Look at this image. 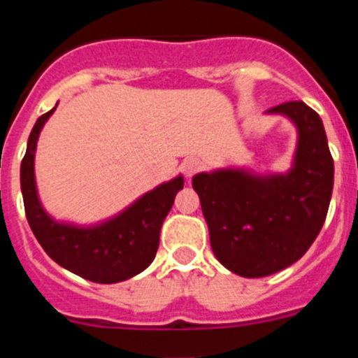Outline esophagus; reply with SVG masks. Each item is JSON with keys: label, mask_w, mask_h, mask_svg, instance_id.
Listing matches in <instances>:
<instances>
[{"label": "esophagus", "mask_w": 358, "mask_h": 358, "mask_svg": "<svg viewBox=\"0 0 358 358\" xmlns=\"http://www.w3.org/2000/svg\"><path fill=\"white\" fill-rule=\"evenodd\" d=\"M181 170L186 177H192L195 172H199V170H201V161L195 159V157H188V159L182 161Z\"/></svg>", "instance_id": "obj_1"}]
</instances>
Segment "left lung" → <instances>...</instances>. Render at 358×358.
Masks as SVG:
<instances>
[{
    "label": "left lung",
    "mask_w": 358,
    "mask_h": 358,
    "mask_svg": "<svg viewBox=\"0 0 358 358\" xmlns=\"http://www.w3.org/2000/svg\"><path fill=\"white\" fill-rule=\"evenodd\" d=\"M267 113L287 116L297 129L289 172L226 169L197 173L192 182L217 260L243 278L268 276L299 260L317 238L334 189V159L317 113L305 102Z\"/></svg>",
    "instance_id": "8db88e82"
}]
</instances>
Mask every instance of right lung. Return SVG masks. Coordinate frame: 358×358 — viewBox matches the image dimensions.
<instances>
[{
    "mask_svg": "<svg viewBox=\"0 0 358 358\" xmlns=\"http://www.w3.org/2000/svg\"><path fill=\"white\" fill-rule=\"evenodd\" d=\"M39 116L28 138L27 154L21 161V192L24 213L37 242L53 262L84 280L94 283H118L148 267L159 248L163 220L172 210L182 176L163 182L140 197L116 217L94 226L57 222L41 206L36 188L34 159L41 129L53 115Z\"/></svg>",
    "mask_w": 358,
    "mask_h": 358,
    "instance_id": "obj_1",
    "label": "right lung"
}]
</instances>
